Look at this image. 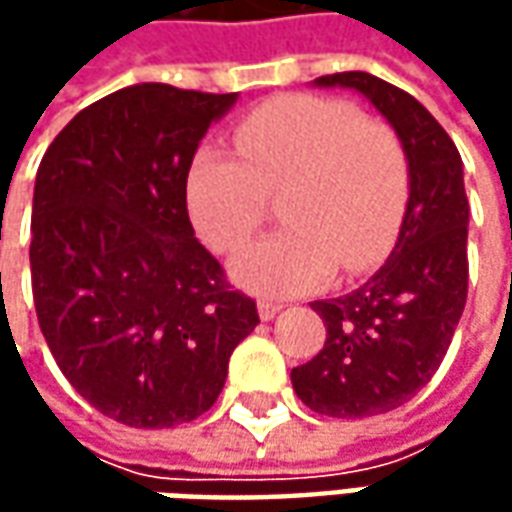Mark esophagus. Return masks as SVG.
Masks as SVG:
<instances>
[{
    "label": "esophagus",
    "mask_w": 512,
    "mask_h": 512,
    "mask_svg": "<svg viewBox=\"0 0 512 512\" xmlns=\"http://www.w3.org/2000/svg\"><path fill=\"white\" fill-rule=\"evenodd\" d=\"M279 310H282L279 302H270V299H262V302H259V316H262V322H270Z\"/></svg>",
    "instance_id": "obj_1"
}]
</instances>
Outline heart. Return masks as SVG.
<instances>
[{
    "mask_svg": "<svg viewBox=\"0 0 512 512\" xmlns=\"http://www.w3.org/2000/svg\"><path fill=\"white\" fill-rule=\"evenodd\" d=\"M239 159L205 145L187 170V213L199 236L233 253L282 190L285 230L242 250L230 273L259 296H296L342 267L364 273L396 242L407 205V156L396 133L336 99L290 93L236 125Z\"/></svg>",
    "mask_w": 512,
    "mask_h": 512,
    "instance_id": "1",
    "label": "heart"
}]
</instances>
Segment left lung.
Returning a JSON list of instances; mask_svg holds the SVG:
<instances>
[{"label": "left lung", "instance_id": "8db88e82", "mask_svg": "<svg viewBox=\"0 0 512 512\" xmlns=\"http://www.w3.org/2000/svg\"><path fill=\"white\" fill-rule=\"evenodd\" d=\"M313 85L362 93L396 130L410 173L396 247L359 290L313 302L325 347L290 373L310 410L364 419L410 402L442 364L467 302L470 205L462 156L422 102L364 70Z\"/></svg>", "mask_w": 512, "mask_h": 512}]
</instances>
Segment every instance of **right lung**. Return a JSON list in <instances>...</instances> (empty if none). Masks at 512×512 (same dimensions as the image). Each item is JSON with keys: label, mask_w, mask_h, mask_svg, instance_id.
Returning <instances> with one entry per match:
<instances>
[{"label": "right lung", "mask_w": 512, "mask_h": 512, "mask_svg": "<svg viewBox=\"0 0 512 512\" xmlns=\"http://www.w3.org/2000/svg\"><path fill=\"white\" fill-rule=\"evenodd\" d=\"M239 93L116 90L50 142L33 187L30 282L42 336L76 393L128 427L193 422L259 325L187 216V170Z\"/></svg>", "instance_id": "obj_1"}]
</instances>
